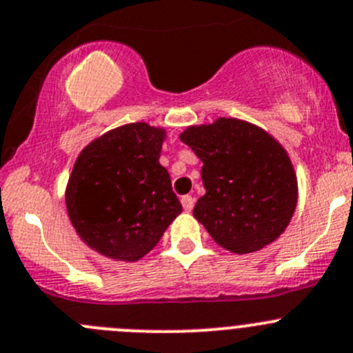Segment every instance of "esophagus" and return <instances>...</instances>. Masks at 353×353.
Segmentation results:
<instances>
[{"label":"esophagus","instance_id":"esophagus-1","mask_svg":"<svg viewBox=\"0 0 353 353\" xmlns=\"http://www.w3.org/2000/svg\"><path fill=\"white\" fill-rule=\"evenodd\" d=\"M181 203H183L184 210L191 212V210H193V207H194V198L190 196V194H186V196L181 198Z\"/></svg>","mask_w":353,"mask_h":353}]
</instances>
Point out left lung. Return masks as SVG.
<instances>
[{
	"mask_svg": "<svg viewBox=\"0 0 353 353\" xmlns=\"http://www.w3.org/2000/svg\"><path fill=\"white\" fill-rule=\"evenodd\" d=\"M203 162L207 193L193 215L217 245L252 253L276 241L296 207V176L286 150L271 134L239 119L191 125L181 134Z\"/></svg>",
	"mask_w": 353,
	"mask_h": 353,
	"instance_id": "obj_1",
	"label": "left lung"
}]
</instances>
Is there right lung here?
<instances>
[{"mask_svg":"<svg viewBox=\"0 0 353 353\" xmlns=\"http://www.w3.org/2000/svg\"><path fill=\"white\" fill-rule=\"evenodd\" d=\"M165 131L136 122L108 131L77 157L65 191L82 241L108 259L136 262L183 212L160 165Z\"/></svg>","mask_w":353,"mask_h":353,"instance_id":"add662e5","label":"right lung"}]
</instances>
